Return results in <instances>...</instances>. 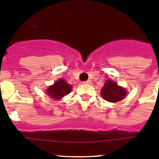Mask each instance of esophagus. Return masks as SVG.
<instances>
[{"instance_id": "obj_1", "label": "esophagus", "mask_w": 159, "mask_h": 159, "mask_svg": "<svg viewBox=\"0 0 159 159\" xmlns=\"http://www.w3.org/2000/svg\"><path fill=\"white\" fill-rule=\"evenodd\" d=\"M83 84H91V80H88V81H83Z\"/></svg>"}]
</instances>
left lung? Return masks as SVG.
Listing matches in <instances>:
<instances>
[{
    "label": "left lung",
    "mask_w": 159,
    "mask_h": 159,
    "mask_svg": "<svg viewBox=\"0 0 159 159\" xmlns=\"http://www.w3.org/2000/svg\"><path fill=\"white\" fill-rule=\"evenodd\" d=\"M126 91L116 83L108 80L102 89V97L104 100L110 102H117L122 100L126 95Z\"/></svg>",
    "instance_id": "1"
}]
</instances>
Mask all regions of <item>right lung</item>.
<instances>
[{
  "instance_id": "right-lung-1",
  "label": "right lung",
  "mask_w": 159,
  "mask_h": 159,
  "mask_svg": "<svg viewBox=\"0 0 159 159\" xmlns=\"http://www.w3.org/2000/svg\"><path fill=\"white\" fill-rule=\"evenodd\" d=\"M71 91V85L68 84L65 80L60 79L47 90V94L54 99H61Z\"/></svg>"
}]
</instances>
